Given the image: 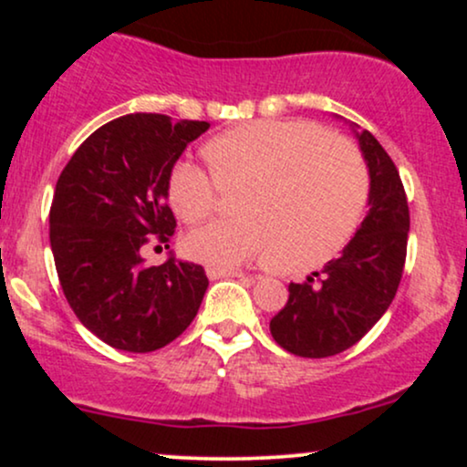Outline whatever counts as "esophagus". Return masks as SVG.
I'll return each instance as SVG.
<instances>
[{
    "mask_svg": "<svg viewBox=\"0 0 467 467\" xmlns=\"http://www.w3.org/2000/svg\"><path fill=\"white\" fill-rule=\"evenodd\" d=\"M208 278H233V276H245L241 270H234V267H215L208 265L206 267Z\"/></svg>",
    "mask_w": 467,
    "mask_h": 467,
    "instance_id": "34e87169",
    "label": "esophagus"
}]
</instances>
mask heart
Here are the masks:
<instances>
[{
	"instance_id": "heart-1",
	"label": "heart",
	"mask_w": 467,
	"mask_h": 467,
	"mask_svg": "<svg viewBox=\"0 0 467 467\" xmlns=\"http://www.w3.org/2000/svg\"><path fill=\"white\" fill-rule=\"evenodd\" d=\"M213 175L178 162L169 175L175 215L195 223L215 208L219 186L239 191L241 217L191 230L184 252L215 267L270 259L316 265L337 254L360 228L368 203V171L360 151L307 120H256L203 144Z\"/></svg>"
}]
</instances>
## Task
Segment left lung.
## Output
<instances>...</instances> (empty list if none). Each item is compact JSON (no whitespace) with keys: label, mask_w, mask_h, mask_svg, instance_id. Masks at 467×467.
Listing matches in <instances>:
<instances>
[{"label":"left lung","mask_w":467,"mask_h":467,"mask_svg":"<svg viewBox=\"0 0 467 467\" xmlns=\"http://www.w3.org/2000/svg\"><path fill=\"white\" fill-rule=\"evenodd\" d=\"M368 166V213L337 259L305 283H289L272 337L301 358H329L362 340L398 294L409 244V202L398 166L371 131L358 133Z\"/></svg>","instance_id":"8db88e82"}]
</instances>
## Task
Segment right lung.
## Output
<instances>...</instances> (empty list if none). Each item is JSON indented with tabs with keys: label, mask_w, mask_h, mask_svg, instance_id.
Returning <instances> with one entry per match:
<instances>
[{
	"label": "right lung",
	"mask_w": 467,
	"mask_h": 467,
	"mask_svg": "<svg viewBox=\"0 0 467 467\" xmlns=\"http://www.w3.org/2000/svg\"><path fill=\"white\" fill-rule=\"evenodd\" d=\"M206 120L127 114L107 122L69 158L50 208V245L63 294L96 337L147 353L173 342L197 316L208 276L175 256L142 265L151 244L175 233L169 175Z\"/></svg>",
	"instance_id": "add662e5"
}]
</instances>
